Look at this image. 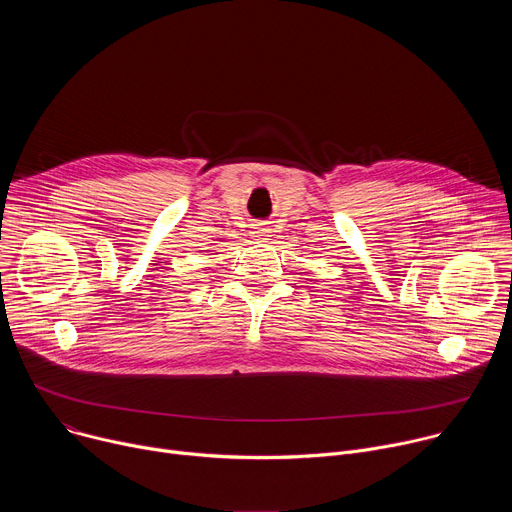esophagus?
Here are the masks:
<instances>
[{
  "instance_id": "obj_1",
  "label": "esophagus",
  "mask_w": 512,
  "mask_h": 512,
  "mask_svg": "<svg viewBox=\"0 0 512 512\" xmlns=\"http://www.w3.org/2000/svg\"><path fill=\"white\" fill-rule=\"evenodd\" d=\"M253 229H255V231H253V233H255V237H265V233H267V229H265L263 225H255Z\"/></svg>"
}]
</instances>
